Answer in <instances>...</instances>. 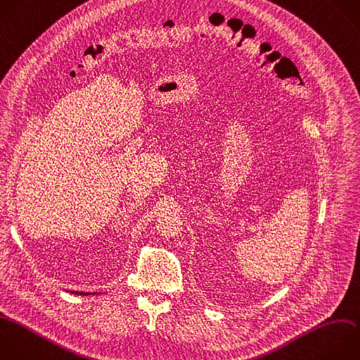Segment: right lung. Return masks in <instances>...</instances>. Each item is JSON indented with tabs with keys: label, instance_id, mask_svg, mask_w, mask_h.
<instances>
[{
	"label": "right lung",
	"instance_id": "1",
	"mask_svg": "<svg viewBox=\"0 0 360 360\" xmlns=\"http://www.w3.org/2000/svg\"><path fill=\"white\" fill-rule=\"evenodd\" d=\"M66 291H69V290H66ZM72 294H77V295H90V294H93V295H96V292H83V291H70ZM100 294V292H98Z\"/></svg>",
	"mask_w": 360,
	"mask_h": 360
}]
</instances>
